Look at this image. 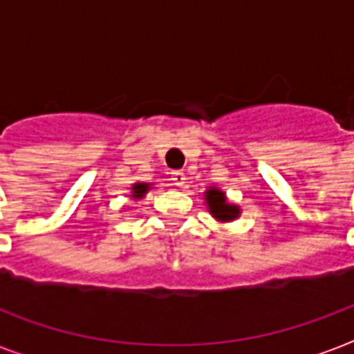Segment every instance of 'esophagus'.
Instances as JSON below:
<instances>
[{
	"instance_id": "34e87169",
	"label": "esophagus",
	"mask_w": 354,
	"mask_h": 354,
	"mask_svg": "<svg viewBox=\"0 0 354 354\" xmlns=\"http://www.w3.org/2000/svg\"><path fill=\"white\" fill-rule=\"evenodd\" d=\"M172 182H174V185H178V187H185V174H183L182 171H174L172 172V178H171Z\"/></svg>"
}]
</instances>
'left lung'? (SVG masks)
<instances>
[{
    "label": "left lung",
    "instance_id": "obj_1",
    "mask_svg": "<svg viewBox=\"0 0 354 354\" xmlns=\"http://www.w3.org/2000/svg\"><path fill=\"white\" fill-rule=\"evenodd\" d=\"M205 205L209 215L218 222H233L241 216V205L232 204L226 193L218 187H207L204 193Z\"/></svg>",
    "mask_w": 354,
    "mask_h": 354
}]
</instances>
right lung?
<instances>
[{
  "mask_svg": "<svg viewBox=\"0 0 354 354\" xmlns=\"http://www.w3.org/2000/svg\"><path fill=\"white\" fill-rule=\"evenodd\" d=\"M150 185H152V183H145V182H136V183H132V187H130V198L132 200H141V198H145V194L149 193L150 189Z\"/></svg>",
  "mask_w": 354,
  "mask_h": 354,
  "instance_id": "1",
  "label": "right lung"
}]
</instances>
